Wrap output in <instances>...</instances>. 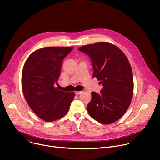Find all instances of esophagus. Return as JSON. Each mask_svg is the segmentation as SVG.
<instances>
[{
  "mask_svg": "<svg viewBox=\"0 0 160 160\" xmlns=\"http://www.w3.org/2000/svg\"><path fill=\"white\" fill-rule=\"evenodd\" d=\"M83 92V91H75V94L76 95H78V94H80Z\"/></svg>",
  "mask_w": 160,
  "mask_h": 160,
  "instance_id": "obj_1",
  "label": "esophagus"
}]
</instances>
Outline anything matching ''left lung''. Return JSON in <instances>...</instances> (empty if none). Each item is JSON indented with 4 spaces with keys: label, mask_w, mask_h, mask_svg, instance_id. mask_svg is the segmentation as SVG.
Here are the masks:
<instances>
[{
    "label": "left lung",
    "mask_w": 160,
    "mask_h": 160,
    "mask_svg": "<svg viewBox=\"0 0 160 160\" xmlns=\"http://www.w3.org/2000/svg\"><path fill=\"white\" fill-rule=\"evenodd\" d=\"M78 51L89 56L92 77L103 87L99 94L91 93L87 105L89 115L103 124L117 121L128 108L133 96V73L127 58L118 48L107 42L84 45Z\"/></svg>",
    "instance_id": "left-lung-1"
}]
</instances>
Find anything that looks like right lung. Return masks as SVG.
I'll return each mask as SVG.
<instances>
[{
  "label": "right lung",
  "mask_w": 160,
  "mask_h": 160,
  "mask_svg": "<svg viewBox=\"0 0 160 160\" xmlns=\"http://www.w3.org/2000/svg\"><path fill=\"white\" fill-rule=\"evenodd\" d=\"M71 47L38 49L27 59L22 72V90L32 111L42 120L52 122L64 117L70 109L74 92L54 87L61 74L62 62Z\"/></svg>",
  "instance_id": "add662e5"
}]
</instances>
